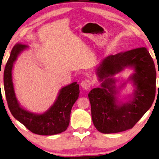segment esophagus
I'll list each match as a JSON object with an SVG mask.
<instances>
[{
	"mask_svg": "<svg viewBox=\"0 0 159 159\" xmlns=\"http://www.w3.org/2000/svg\"><path fill=\"white\" fill-rule=\"evenodd\" d=\"M81 86L84 89H89L92 86V81L89 79H85L81 82Z\"/></svg>",
	"mask_w": 159,
	"mask_h": 159,
	"instance_id": "1",
	"label": "esophagus"
}]
</instances>
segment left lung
<instances>
[{
	"instance_id": "1",
	"label": "left lung",
	"mask_w": 159,
	"mask_h": 159,
	"mask_svg": "<svg viewBox=\"0 0 159 159\" xmlns=\"http://www.w3.org/2000/svg\"><path fill=\"white\" fill-rule=\"evenodd\" d=\"M125 66L135 67L132 79L137 90L130 103L116 106L112 85L114 80L110 77ZM97 73L101 80L107 79L102 82V88H94L88 94L95 127L102 133H119L132 128L151 107L155 99L156 72L148 51L141 47L110 55L102 61Z\"/></svg>"
}]
</instances>
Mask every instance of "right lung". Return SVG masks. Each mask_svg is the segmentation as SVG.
<instances>
[{
    "label": "right lung",
    "instance_id": "obj_1",
    "mask_svg": "<svg viewBox=\"0 0 159 159\" xmlns=\"http://www.w3.org/2000/svg\"><path fill=\"white\" fill-rule=\"evenodd\" d=\"M25 48V44L16 43L5 66L3 83L9 110L16 119L35 134L51 135L62 133L68 127L71 110L79 97V84L73 82L63 87L53 106L43 114L35 115L23 109L16 98L11 72L18 54Z\"/></svg>",
    "mask_w": 159,
    "mask_h": 159
}]
</instances>
